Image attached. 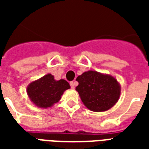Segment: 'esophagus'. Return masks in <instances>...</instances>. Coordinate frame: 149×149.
Wrapping results in <instances>:
<instances>
[{
  "instance_id": "esophagus-1",
  "label": "esophagus",
  "mask_w": 149,
  "mask_h": 149,
  "mask_svg": "<svg viewBox=\"0 0 149 149\" xmlns=\"http://www.w3.org/2000/svg\"><path fill=\"white\" fill-rule=\"evenodd\" d=\"M76 84H77V83L76 82H70V86H71V88L74 89L75 86H76Z\"/></svg>"
}]
</instances>
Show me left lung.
<instances>
[{
    "instance_id": "8db88e82",
    "label": "left lung",
    "mask_w": 149,
    "mask_h": 149,
    "mask_svg": "<svg viewBox=\"0 0 149 149\" xmlns=\"http://www.w3.org/2000/svg\"><path fill=\"white\" fill-rule=\"evenodd\" d=\"M77 80L79 85L76 91L84 105L92 111H107L120 97V84L111 75L89 70L79 76Z\"/></svg>"
}]
</instances>
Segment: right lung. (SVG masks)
<instances>
[{
    "instance_id": "1",
    "label": "right lung",
    "mask_w": 149,
    "mask_h": 149,
    "mask_svg": "<svg viewBox=\"0 0 149 149\" xmlns=\"http://www.w3.org/2000/svg\"><path fill=\"white\" fill-rule=\"evenodd\" d=\"M70 88L65 79L56 80L52 74L45 75L27 86L31 101L40 108H49L60 100L64 91Z\"/></svg>"
}]
</instances>
